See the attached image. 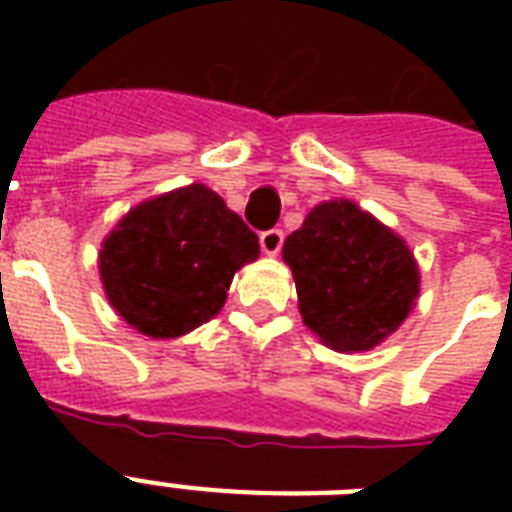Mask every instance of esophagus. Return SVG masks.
Returning a JSON list of instances; mask_svg holds the SVG:
<instances>
[{
  "mask_svg": "<svg viewBox=\"0 0 512 512\" xmlns=\"http://www.w3.org/2000/svg\"><path fill=\"white\" fill-rule=\"evenodd\" d=\"M281 244H284V233L279 228H268V231L260 233V247H263L265 255H279Z\"/></svg>",
  "mask_w": 512,
  "mask_h": 512,
  "instance_id": "1",
  "label": "esophagus"
}]
</instances>
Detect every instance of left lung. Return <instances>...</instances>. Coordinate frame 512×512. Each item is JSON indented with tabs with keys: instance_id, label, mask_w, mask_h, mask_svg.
Segmentation results:
<instances>
[{
	"instance_id": "obj_1",
	"label": "left lung",
	"mask_w": 512,
	"mask_h": 512,
	"mask_svg": "<svg viewBox=\"0 0 512 512\" xmlns=\"http://www.w3.org/2000/svg\"><path fill=\"white\" fill-rule=\"evenodd\" d=\"M300 313L335 350H369L409 316L420 292L414 257L353 201H327L284 241Z\"/></svg>"
}]
</instances>
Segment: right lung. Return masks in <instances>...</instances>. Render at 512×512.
I'll return each mask as SVG.
<instances>
[{"label": "right lung", "instance_id": "1", "mask_svg": "<svg viewBox=\"0 0 512 512\" xmlns=\"http://www.w3.org/2000/svg\"><path fill=\"white\" fill-rule=\"evenodd\" d=\"M260 255L255 231L207 185L135 207L100 249L103 287L130 327L177 337L225 303L233 273Z\"/></svg>", "mask_w": 512, "mask_h": 512}]
</instances>
